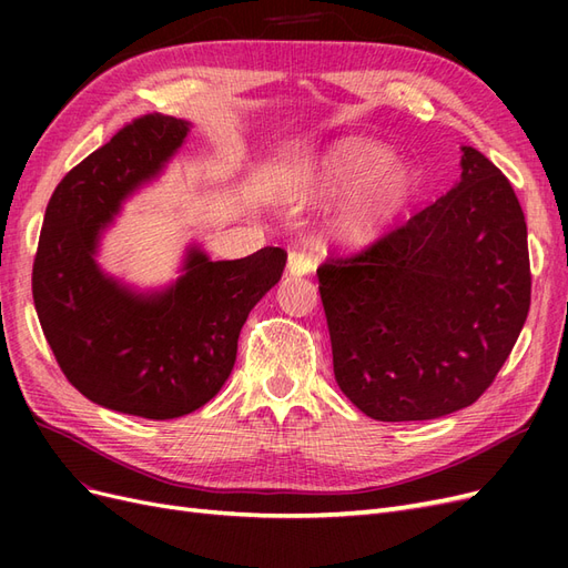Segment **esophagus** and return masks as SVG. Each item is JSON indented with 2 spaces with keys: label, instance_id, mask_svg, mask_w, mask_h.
Segmentation results:
<instances>
[{
  "label": "esophagus",
  "instance_id": "1",
  "mask_svg": "<svg viewBox=\"0 0 568 568\" xmlns=\"http://www.w3.org/2000/svg\"><path fill=\"white\" fill-rule=\"evenodd\" d=\"M286 267H288L291 274H298V277H301V274H307L313 270V261L303 251H288V265Z\"/></svg>",
  "mask_w": 568,
  "mask_h": 568
}]
</instances>
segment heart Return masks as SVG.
I'll return each mask as SVG.
<instances>
[{
  "label": "heart",
  "mask_w": 568,
  "mask_h": 568,
  "mask_svg": "<svg viewBox=\"0 0 568 568\" xmlns=\"http://www.w3.org/2000/svg\"><path fill=\"white\" fill-rule=\"evenodd\" d=\"M357 185L338 217V236L348 246H365L379 239L407 205L415 180L400 163H390L384 146L369 142L338 144L324 159L320 192L336 196Z\"/></svg>",
  "instance_id": "1"
}]
</instances>
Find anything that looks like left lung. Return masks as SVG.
Returning a JSON list of instances; mask_svg holds the SVG:
<instances>
[{
    "instance_id": "left-lung-1",
    "label": "left lung",
    "mask_w": 568,
    "mask_h": 568,
    "mask_svg": "<svg viewBox=\"0 0 568 568\" xmlns=\"http://www.w3.org/2000/svg\"><path fill=\"white\" fill-rule=\"evenodd\" d=\"M462 151V180L448 194L317 267L336 382L372 419L469 407L528 317L521 203L500 168L474 146Z\"/></svg>"
}]
</instances>
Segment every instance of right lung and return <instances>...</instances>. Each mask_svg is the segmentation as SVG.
I'll list each match as a JSON object with an SVG mask.
<instances>
[{"mask_svg": "<svg viewBox=\"0 0 568 568\" xmlns=\"http://www.w3.org/2000/svg\"><path fill=\"white\" fill-rule=\"evenodd\" d=\"M186 130L173 115H136L68 170L47 203L32 263V301L65 379L92 403L144 419H175L213 398L248 313L286 265V251L274 246L217 263L192 251L184 277L146 298L101 274L92 257L99 230Z\"/></svg>", "mask_w": 568, "mask_h": 568, "instance_id": "1", "label": "right lung"}]
</instances>
